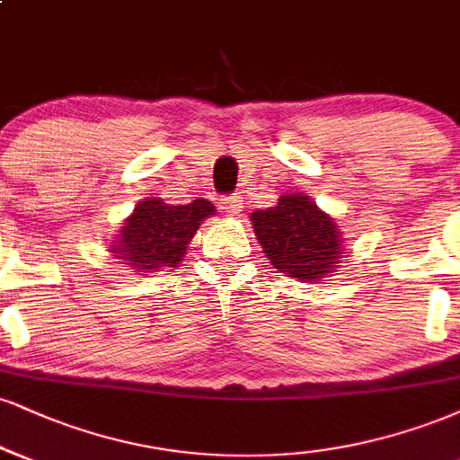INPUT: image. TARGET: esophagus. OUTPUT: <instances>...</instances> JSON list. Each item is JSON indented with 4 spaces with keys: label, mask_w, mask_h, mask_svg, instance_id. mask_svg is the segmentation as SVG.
<instances>
[{
    "label": "esophagus",
    "mask_w": 460,
    "mask_h": 460,
    "mask_svg": "<svg viewBox=\"0 0 460 460\" xmlns=\"http://www.w3.org/2000/svg\"><path fill=\"white\" fill-rule=\"evenodd\" d=\"M220 208H223L229 216H237L242 212V208H244V203H242L240 195H229L220 199Z\"/></svg>",
    "instance_id": "obj_1"
}]
</instances>
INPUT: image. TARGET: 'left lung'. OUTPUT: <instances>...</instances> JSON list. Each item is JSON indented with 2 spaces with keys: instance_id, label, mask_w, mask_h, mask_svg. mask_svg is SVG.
<instances>
[{
  "instance_id": "1",
  "label": "left lung",
  "mask_w": 460,
  "mask_h": 460,
  "mask_svg": "<svg viewBox=\"0 0 460 460\" xmlns=\"http://www.w3.org/2000/svg\"><path fill=\"white\" fill-rule=\"evenodd\" d=\"M254 235L279 272L313 283L334 272L342 257L341 229L306 195H283L251 216Z\"/></svg>"
}]
</instances>
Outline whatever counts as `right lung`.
Instances as JSON below:
<instances>
[{
    "instance_id": "right-lung-1",
    "label": "right lung",
    "mask_w": 460,
    "mask_h": 460,
    "mask_svg": "<svg viewBox=\"0 0 460 460\" xmlns=\"http://www.w3.org/2000/svg\"><path fill=\"white\" fill-rule=\"evenodd\" d=\"M214 212L216 208L206 199H195L186 206H171L158 197L143 199L124 220L111 252L124 259L126 268L135 272L177 268L201 220Z\"/></svg>"
}]
</instances>
